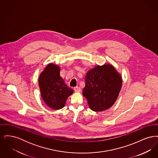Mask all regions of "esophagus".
Listing matches in <instances>:
<instances>
[{
    "instance_id": "34e87169",
    "label": "esophagus",
    "mask_w": 158,
    "mask_h": 158,
    "mask_svg": "<svg viewBox=\"0 0 158 158\" xmlns=\"http://www.w3.org/2000/svg\"><path fill=\"white\" fill-rule=\"evenodd\" d=\"M74 90H75V92H81V89L80 87L76 86V87L74 88Z\"/></svg>"
}]
</instances>
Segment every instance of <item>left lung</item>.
<instances>
[{"label":"left lung","mask_w":158,"mask_h":158,"mask_svg":"<svg viewBox=\"0 0 158 158\" xmlns=\"http://www.w3.org/2000/svg\"><path fill=\"white\" fill-rule=\"evenodd\" d=\"M121 86V76L112 65L97 66L85 76L83 95L92 111H102L115 103Z\"/></svg>","instance_id":"8db88e82"}]
</instances>
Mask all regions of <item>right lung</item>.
Listing matches in <instances>:
<instances>
[{"mask_svg": "<svg viewBox=\"0 0 158 158\" xmlns=\"http://www.w3.org/2000/svg\"><path fill=\"white\" fill-rule=\"evenodd\" d=\"M38 85L46 105L53 110L61 109L73 90L60 76L59 66L50 63L39 77Z\"/></svg>", "mask_w": 158, "mask_h": 158, "instance_id": "1", "label": "right lung"}]
</instances>
